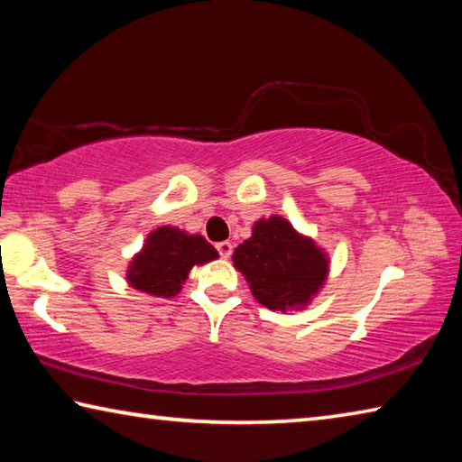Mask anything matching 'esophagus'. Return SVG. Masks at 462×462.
Masks as SVG:
<instances>
[{
	"mask_svg": "<svg viewBox=\"0 0 462 462\" xmlns=\"http://www.w3.org/2000/svg\"><path fill=\"white\" fill-rule=\"evenodd\" d=\"M216 248H217V253H220L222 259H228V256L232 254V248H234V246H232V242L224 240V242H217Z\"/></svg>",
	"mask_w": 462,
	"mask_h": 462,
	"instance_id": "esophagus-1",
	"label": "esophagus"
}]
</instances>
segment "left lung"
Returning a JSON list of instances; mask_svg holds the SVG:
<instances>
[{
	"label": "left lung",
	"instance_id": "obj_1",
	"mask_svg": "<svg viewBox=\"0 0 462 462\" xmlns=\"http://www.w3.org/2000/svg\"><path fill=\"white\" fill-rule=\"evenodd\" d=\"M254 300L269 310H301L328 277V254L297 232L285 217L271 216L253 226V236L232 254Z\"/></svg>",
	"mask_w": 462,
	"mask_h": 462
}]
</instances>
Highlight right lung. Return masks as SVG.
Listing matches in <instances>:
<instances>
[{
    "label": "right lung",
    "instance_id": "1",
    "mask_svg": "<svg viewBox=\"0 0 462 462\" xmlns=\"http://www.w3.org/2000/svg\"><path fill=\"white\" fill-rule=\"evenodd\" d=\"M217 250L201 236L177 226H161L144 240V246L128 264V285L154 297H173L195 264L217 259Z\"/></svg>",
    "mask_w": 462,
    "mask_h": 462
}]
</instances>
